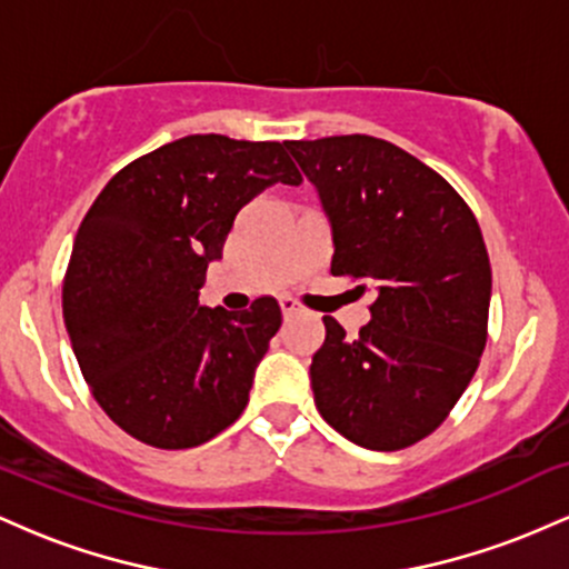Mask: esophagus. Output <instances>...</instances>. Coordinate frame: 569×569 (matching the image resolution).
I'll return each instance as SVG.
<instances>
[{"label":"esophagus","instance_id":"1","mask_svg":"<svg viewBox=\"0 0 569 569\" xmlns=\"http://www.w3.org/2000/svg\"><path fill=\"white\" fill-rule=\"evenodd\" d=\"M280 310H283V318H291V316H297V312L302 310V307H299L297 299L280 297Z\"/></svg>","mask_w":569,"mask_h":569}]
</instances>
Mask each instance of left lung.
Returning <instances> with one entry per match:
<instances>
[{
	"instance_id": "obj_1",
	"label": "left lung",
	"mask_w": 569,
	"mask_h": 569,
	"mask_svg": "<svg viewBox=\"0 0 569 569\" xmlns=\"http://www.w3.org/2000/svg\"><path fill=\"white\" fill-rule=\"evenodd\" d=\"M329 217L331 276L375 291L356 339L326 316L316 407L337 433L396 452L433 433L487 345L492 267L468 202L426 162L375 136L286 141Z\"/></svg>"
}]
</instances>
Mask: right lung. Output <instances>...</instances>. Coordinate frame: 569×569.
Instances as JSON below:
<instances>
[{"mask_svg":"<svg viewBox=\"0 0 569 569\" xmlns=\"http://www.w3.org/2000/svg\"><path fill=\"white\" fill-rule=\"evenodd\" d=\"M278 181L302 184L286 143L198 133L128 162L84 213L63 323L98 407L133 439L189 449L243 415L280 307L211 310L198 293L240 208Z\"/></svg>","mask_w":569,"mask_h":569,"instance_id":"1","label":"right lung"}]
</instances>
